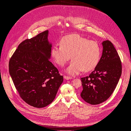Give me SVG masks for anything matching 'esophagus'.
<instances>
[{
	"label": "esophagus",
	"instance_id": "obj_1",
	"mask_svg": "<svg viewBox=\"0 0 131 131\" xmlns=\"http://www.w3.org/2000/svg\"><path fill=\"white\" fill-rule=\"evenodd\" d=\"M64 78L66 79V80H69V79H72V77L66 76V75H64Z\"/></svg>",
	"mask_w": 131,
	"mask_h": 131
}]
</instances>
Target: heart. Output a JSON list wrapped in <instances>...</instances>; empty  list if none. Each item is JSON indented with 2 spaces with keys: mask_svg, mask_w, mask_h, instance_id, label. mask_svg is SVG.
<instances>
[{
  "mask_svg": "<svg viewBox=\"0 0 131 131\" xmlns=\"http://www.w3.org/2000/svg\"><path fill=\"white\" fill-rule=\"evenodd\" d=\"M51 54L54 62L61 66H64L72 56L73 61L66 72L74 76L83 70L89 72L96 68L101 58V48L96 41L73 34L63 37L61 45L53 46Z\"/></svg>",
  "mask_w": 131,
  "mask_h": 131,
  "instance_id": "obj_1",
  "label": "heart"
}]
</instances>
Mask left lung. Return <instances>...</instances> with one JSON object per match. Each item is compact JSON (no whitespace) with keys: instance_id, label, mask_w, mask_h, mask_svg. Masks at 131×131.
Instances as JSON below:
<instances>
[{"instance_id":"left-lung-1","label":"left lung","mask_w":131,"mask_h":131,"mask_svg":"<svg viewBox=\"0 0 131 131\" xmlns=\"http://www.w3.org/2000/svg\"><path fill=\"white\" fill-rule=\"evenodd\" d=\"M102 54L98 65L89 77L81 78L82 91L80 96L92 105L104 102L115 89L122 73L119 56L113 43L103 41Z\"/></svg>"}]
</instances>
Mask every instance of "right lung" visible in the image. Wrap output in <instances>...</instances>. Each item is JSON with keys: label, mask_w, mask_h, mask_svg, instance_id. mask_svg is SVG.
Listing matches in <instances>:
<instances>
[{"label": "right lung", "mask_w": 131, "mask_h": 131, "mask_svg": "<svg viewBox=\"0 0 131 131\" xmlns=\"http://www.w3.org/2000/svg\"><path fill=\"white\" fill-rule=\"evenodd\" d=\"M49 30L26 39L10 59L9 73L22 100L35 108L51 103L63 81V77L49 60L52 43Z\"/></svg>", "instance_id": "right-lung-1"}]
</instances>
